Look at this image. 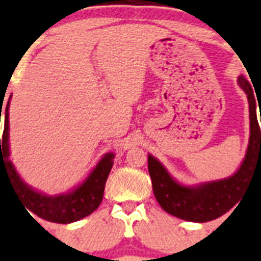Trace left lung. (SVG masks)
I'll list each match as a JSON object with an SVG mask.
<instances>
[{"mask_svg": "<svg viewBox=\"0 0 261 261\" xmlns=\"http://www.w3.org/2000/svg\"><path fill=\"white\" fill-rule=\"evenodd\" d=\"M238 82L248 98L249 142L246 158L232 176L188 187L178 183L156 158L148 155V172L155 198L170 215L195 223L218 219L240 200L253 175L261 174V133L253 89L243 75L239 76Z\"/></svg>", "mask_w": 261, "mask_h": 261, "instance_id": "left-lung-1", "label": "left lung"}]
</instances>
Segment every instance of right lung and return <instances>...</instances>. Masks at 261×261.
<instances>
[{
	"instance_id": "right-lung-1",
	"label": "right lung",
	"mask_w": 261,
	"mask_h": 261,
	"mask_svg": "<svg viewBox=\"0 0 261 261\" xmlns=\"http://www.w3.org/2000/svg\"><path fill=\"white\" fill-rule=\"evenodd\" d=\"M0 113H2V107ZM5 124L4 134L0 139V175L1 171L8 175L10 183L14 187L15 192L22 199L26 211H32L38 218L45 219L47 222L67 224L86 218L91 212L99 207L103 199L105 185L107 176L113 167V152H107L93 171L73 191L67 194L49 196L42 192L33 190L21 179L14 166L9 159V102L5 109ZM1 120V114H0Z\"/></svg>"
}]
</instances>
